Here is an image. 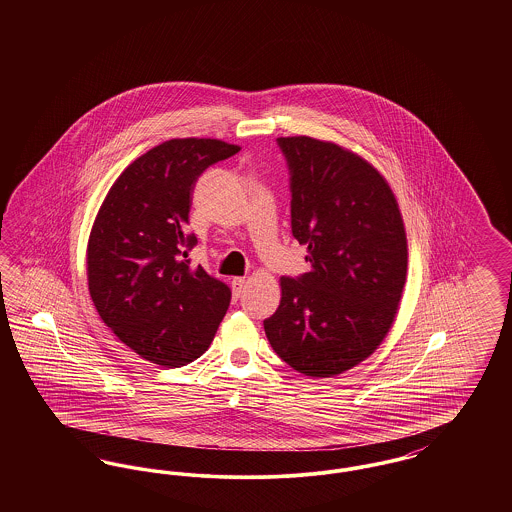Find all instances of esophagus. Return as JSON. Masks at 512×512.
Instances as JSON below:
<instances>
[{
  "instance_id": "obj_1",
  "label": "esophagus",
  "mask_w": 512,
  "mask_h": 512,
  "mask_svg": "<svg viewBox=\"0 0 512 512\" xmlns=\"http://www.w3.org/2000/svg\"><path fill=\"white\" fill-rule=\"evenodd\" d=\"M244 288L245 278H242V276H240V278H234V280H232V292H234V295H236V297H240V295H242V292H244Z\"/></svg>"
}]
</instances>
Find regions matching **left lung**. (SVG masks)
Listing matches in <instances>:
<instances>
[{
    "instance_id": "1",
    "label": "left lung",
    "mask_w": 512,
    "mask_h": 512,
    "mask_svg": "<svg viewBox=\"0 0 512 512\" xmlns=\"http://www.w3.org/2000/svg\"><path fill=\"white\" fill-rule=\"evenodd\" d=\"M292 192V234L311 272L280 280L265 334L293 370L328 378L386 338L407 280V236L386 178L357 153L309 136L278 138Z\"/></svg>"
}]
</instances>
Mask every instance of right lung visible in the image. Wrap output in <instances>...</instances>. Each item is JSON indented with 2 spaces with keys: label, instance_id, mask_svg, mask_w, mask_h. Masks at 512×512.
<instances>
[{
  "label": "right lung",
  "instance_id": "1",
  "mask_svg": "<svg viewBox=\"0 0 512 512\" xmlns=\"http://www.w3.org/2000/svg\"><path fill=\"white\" fill-rule=\"evenodd\" d=\"M240 151L211 138H176L130 163L99 207L88 240V288L101 320L155 365L184 366L217 334L232 292L190 267L186 234L195 180Z\"/></svg>",
  "mask_w": 512,
  "mask_h": 512
}]
</instances>
